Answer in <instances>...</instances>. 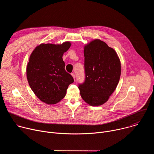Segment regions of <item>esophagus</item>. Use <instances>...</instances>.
I'll return each instance as SVG.
<instances>
[{
  "label": "esophagus",
  "instance_id": "esophagus-1",
  "mask_svg": "<svg viewBox=\"0 0 154 154\" xmlns=\"http://www.w3.org/2000/svg\"><path fill=\"white\" fill-rule=\"evenodd\" d=\"M71 75H72V76L73 77V78H74V79L75 80V74H74V73H72L71 74Z\"/></svg>",
  "mask_w": 154,
  "mask_h": 154
}]
</instances>
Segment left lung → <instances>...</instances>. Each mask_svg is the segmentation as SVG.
I'll use <instances>...</instances> for the list:
<instances>
[{"mask_svg":"<svg viewBox=\"0 0 154 154\" xmlns=\"http://www.w3.org/2000/svg\"><path fill=\"white\" fill-rule=\"evenodd\" d=\"M85 80L79 84L82 98L91 106L105 103L115 90L121 63L115 51L99 39L84 48Z\"/></svg>","mask_w":154,"mask_h":154,"instance_id":"left-lung-1","label":"left lung"}]
</instances>
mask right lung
Returning <instances> with one entry per match:
<instances>
[{"mask_svg":"<svg viewBox=\"0 0 154 154\" xmlns=\"http://www.w3.org/2000/svg\"><path fill=\"white\" fill-rule=\"evenodd\" d=\"M71 46L69 42L62 45L41 44L32 53L27 66V78L31 89L42 102L55 104L63 99L72 76L64 69L62 57Z\"/></svg>","mask_w":154,"mask_h":154,"instance_id":"right-lung-1","label":"right lung"}]
</instances>
